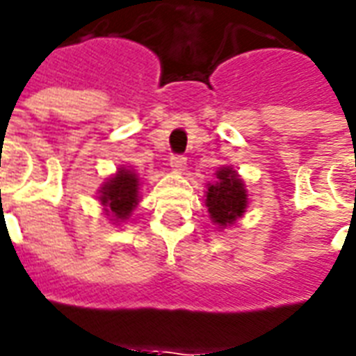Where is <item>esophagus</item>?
Listing matches in <instances>:
<instances>
[{"label": "esophagus", "mask_w": 356, "mask_h": 356, "mask_svg": "<svg viewBox=\"0 0 356 356\" xmlns=\"http://www.w3.org/2000/svg\"><path fill=\"white\" fill-rule=\"evenodd\" d=\"M170 166H172L175 172H183L184 166H186V157H184V155L173 153V155H170Z\"/></svg>", "instance_id": "esophagus-1"}]
</instances>
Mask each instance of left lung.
Returning a JSON list of instances; mask_svg holds the SVG:
<instances>
[{
  "label": "left lung",
  "mask_w": 356,
  "mask_h": 356,
  "mask_svg": "<svg viewBox=\"0 0 356 356\" xmlns=\"http://www.w3.org/2000/svg\"><path fill=\"white\" fill-rule=\"evenodd\" d=\"M207 207L213 223H218L219 227L232 225L243 216L247 208V192L241 179L232 172V168L219 170L218 183L208 186Z\"/></svg>",
  "instance_id": "left-lung-1"
}]
</instances>
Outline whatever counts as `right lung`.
Returning a JSON list of instances; mask_svg holds the SVG:
<instances>
[{"mask_svg":"<svg viewBox=\"0 0 356 356\" xmlns=\"http://www.w3.org/2000/svg\"><path fill=\"white\" fill-rule=\"evenodd\" d=\"M138 197V179L129 170H118L109 183L104 184L100 201L108 212L117 219H126L129 216Z\"/></svg>","mask_w":356,"mask_h":356,"instance_id":"obj_1","label":"right lung"}]
</instances>
